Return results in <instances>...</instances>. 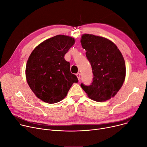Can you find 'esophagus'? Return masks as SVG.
<instances>
[{"mask_svg": "<svg viewBox=\"0 0 147 147\" xmlns=\"http://www.w3.org/2000/svg\"><path fill=\"white\" fill-rule=\"evenodd\" d=\"M76 76L78 78V80H80V78H81V74L80 73H78V74H76Z\"/></svg>", "mask_w": 147, "mask_h": 147, "instance_id": "1", "label": "esophagus"}]
</instances>
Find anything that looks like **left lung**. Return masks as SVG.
Returning <instances> with one entry per match:
<instances>
[{"mask_svg": "<svg viewBox=\"0 0 147 147\" xmlns=\"http://www.w3.org/2000/svg\"><path fill=\"white\" fill-rule=\"evenodd\" d=\"M81 43L94 75L90 86L81 84V87L94 101L103 102L114 97L125 80L126 65L122 54L113 42L93 34H84Z\"/></svg>", "mask_w": 147, "mask_h": 147, "instance_id": "left-lung-1", "label": "left lung"}]
</instances>
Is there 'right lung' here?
<instances>
[{"instance_id": "1", "label": "right lung", "mask_w": 147, "mask_h": 147, "mask_svg": "<svg viewBox=\"0 0 147 147\" xmlns=\"http://www.w3.org/2000/svg\"><path fill=\"white\" fill-rule=\"evenodd\" d=\"M70 36L57 35L45 40L33 50L27 60L25 76L36 97L49 104L67 96L77 77L70 71L64 56L75 44Z\"/></svg>"}]
</instances>
